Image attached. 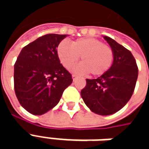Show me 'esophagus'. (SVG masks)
I'll list each match as a JSON object with an SVG mask.
<instances>
[{
	"mask_svg": "<svg viewBox=\"0 0 149 149\" xmlns=\"http://www.w3.org/2000/svg\"><path fill=\"white\" fill-rule=\"evenodd\" d=\"M72 79H73V81H74L75 79L77 77V75H75V74H72Z\"/></svg>",
	"mask_w": 149,
	"mask_h": 149,
	"instance_id": "34e87169",
	"label": "esophagus"
}]
</instances>
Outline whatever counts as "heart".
<instances>
[{
  "mask_svg": "<svg viewBox=\"0 0 149 149\" xmlns=\"http://www.w3.org/2000/svg\"><path fill=\"white\" fill-rule=\"evenodd\" d=\"M57 56L66 68H71L81 56L82 63L74 68V71L89 72L93 76L104 74L113 61L112 48L95 38H81L71 45L63 40L57 47Z\"/></svg>",
  "mask_w": 149,
  "mask_h": 149,
  "instance_id": "heart-1",
  "label": "heart"
}]
</instances>
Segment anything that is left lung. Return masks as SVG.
Returning a JSON list of instances; mask_svg holds the SVG:
<instances>
[{"label": "left lung", "instance_id": "obj_1", "mask_svg": "<svg viewBox=\"0 0 149 149\" xmlns=\"http://www.w3.org/2000/svg\"><path fill=\"white\" fill-rule=\"evenodd\" d=\"M103 37L113 51L112 65L97 79H87L81 95L92 112L108 116L118 112L130 100L137 81L138 68L129 50L110 37Z\"/></svg>", "mask_w": 149, "mask_h": 149}]
</instances>
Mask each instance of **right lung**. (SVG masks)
I'll use <instances>...</instances> for the list:
<instances>
[{
	"mask_svg": "<svg viewBox=\"0 0 149 149\" xmlns=\"http://www.w3.org/2000/svg\"><path fill=\"white\" fill-rule=\"evenodd\" d=\"M68 35L47 34L24 47L14 65V89L21 105L42 115L59 103L72 82L61 64L57 47Z\"/></svg>",
	"mask_w": 149,
	"mask_h": 149,
	"instance_id": "right-lung-1",
	"label": "right lung"
}]
</instances>
